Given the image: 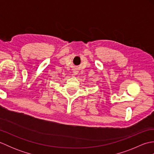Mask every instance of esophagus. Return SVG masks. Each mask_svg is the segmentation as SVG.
Listing matches in <instances>:
<instances>
[{
	"label": "esophagus",
	"mask_w": 154,
	"mask_h": 154,
	"mask_svg": "<svg viewBox=\"0 0 154 154\" xmlns=\"http://www.w3.org/2000/svg\"><path fill=\"white\" fill-rule=\"evenodd\" d=\"M73 72H74L75 74H77V73H76V72H75V71H73Z\"/></svg>",
	"instance_id": "34e87169"
}]
</instances>
